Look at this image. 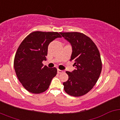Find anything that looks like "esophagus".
I'll return each mask as SVG.
<instances>
[{
	"instance_id": "obj_1",
	"label": "esophagus",
	"mask_w": 120,
	"mask_h": 120,
	"mask_svg": "<svg viewBox=\"0 0 120 120\" xmlns=\"http://www.w3.org/2000/svg\"><path fill=\"white\" fill-rule=\"evenodd\" d=\"M58 74H61V73H64V71L63 70H59V69H58Z\"/></svg>"
}]
</instances>
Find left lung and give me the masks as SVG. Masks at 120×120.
Masks as SVG:
<instances>
[{
	"label": "left lung",
	"mask_w": 120,
	"mask_h": 120,
	"mask_svg": "<svg viewBox=\"0 0 120 120\" xmlns=\"http://www.w3.org/2000/svg\"><path fill=\"white\" fill-rule=\"evenodd\" d=\"M71 44V60L76 69L66 71L67 81L63 83L64 91L71 96L79 97L88 93L98 80L102 68L101 58L92 40L82 33L60 32Z\"/></svg>",
	"instance_id": "8db88e82"
}]
</instances>
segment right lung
I'll use <instances>...</instances> for the list:
<instances>
[{
	"mask_svg": "<svg viewBox=\"0 0 120 120\" xmlns=\"http://www.w3.org/2000/svg\"><path fill=\"white\" fill-rule=\"evenodd\" d=\"M61 37L59 33L55 32H33L19 45L14 67L18 79L29 92L33 94L44 92L56 75V68L43 67L42 62L46 60L49 44Z\"/></svg>",
	"mask_w": 120,
	"mask_h": 120,
	"instance_id": "obj_1",
	"label": "right lung"
}]
</instances>
